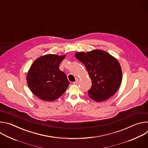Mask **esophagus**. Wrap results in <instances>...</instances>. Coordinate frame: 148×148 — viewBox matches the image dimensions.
Wrapping results in <instances>:
<instances>
[{"mask_svg": "<svg viewBox=\"0 0 148 148\" xmlns=\"http://www.w3.org/2000/svg\"><path fill=\"white\" fill-rule=\"evenodd\" d=\"M78 81H79V79H78V78H76V80H75V81H74V82H73V84H77L78 83Z\"/></svg>", "mask_w": 148, "mask_h": 148, "instance_id": "obj_1", "label": "esophagus"}]
</instances>
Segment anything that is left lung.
Instances as JSON below:
<instances>
[{"mask_svg": "<svg viewBox=\"0 0 148 148\" xmlns=\"http://www.w3.org/2000/svg\"><path fill=\"white\" fill-rule=\"evenodd\" d=\"M75 57L86 67L92 86L89 97L96 102L106 101L118 90L122 72L118 60L100 49L75 53Z\"/></svg>", "mask_w": 148, "mask_h": 148, "instance_id": "8db88e82", "label": "left lung"}]
</instances>
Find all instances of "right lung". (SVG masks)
Segmentation results:
<instances>
[{"mask_svg": "<svg viewBox=\"0 0 148 148\" xmlns=\"http://www.w3.org/2000/svg\"><path fill=\"white\" fill-rule=\"evenodd\" d=\"M66 55L48 54L37 58L27 74V82L30 91L38 98L53 101L64 93L69 87L66 74L60 70L59 64Z\"/></svg>", "mask_w": 148, "mask_h": 148, "instance_id": "right-lung-1", "label": "right lung"}]
</instances>
